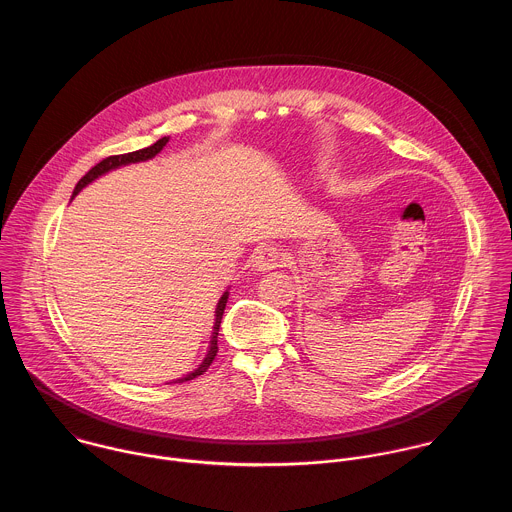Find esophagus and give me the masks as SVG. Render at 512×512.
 Listing matches in <instances>:
<instances>
[{"mask_svg": "<svg viewBox=\"0 0 512 512\" xmlns=\"http://www.w3.org/2000/svg\"><path fill=\"white\" fill-rule=\"evenodd\" d=\"M282 266V252L276 248H260L254 256V268L258 272H270Z\"/></svg>", "mask_w": 512, "mask_h": 512, "instance_id": "34e87169", "label": "esophagus"}]
</instances>
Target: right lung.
Listing matches in <instances>:
<instances>
[{"mask_svg": "<svg viewBox=\"0 0 512 512\" xmlns=\"http://www.w3.org/2000/svg\"><path fill=\"white\" fill-rule=\"evenodd\" d=\"M167 143H169V137H163V139H159L155 145H151V147H147V149H141V151H135V153H125V155H113V157L103 159L99 165H95L91 171L87 172V174L77 182V186H75V190H73V196H75L83 186H87L89 182H93L95 178H99V176L105 174V172L119 169V167H123V165H131V163H143V161H149V159L157 157V155L163 151V147H165ZM226 302H228V292H224L222 298L218 300V306H216V312H214V314H216V320H214V328H212V338H210L208 353H206L204 361H202L192 373H188V375L176 379L174 383L190 381V379L202 375V373L210 367V363L214 361V357H216V353H218V330H220V322H222V314H224Z\"/></svg>", "mask_w": 512, "mask_h": 512, "instance_id": "right-lung-1", "label": "right lung"}]
</instances>
